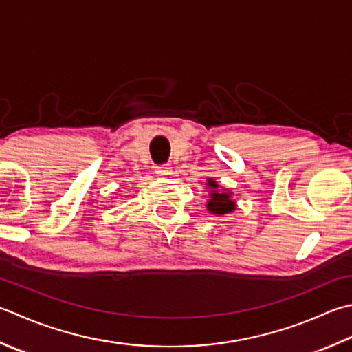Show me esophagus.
<instances>
[{
    "instance_id": "34e87169",
    "label": "esophagus",
    "mask_w": 352,
    "mask_h": 352,
    "mask_svg": "<svg viewBox=\"0 0 352 352\" xmlns=\"http://www.w3.org/2000/svg\"><path fill=\"white\" fill-rule=\"evenodd\" d=\"M155 172L160 177H164V175H169L170 174V168L168 166V164H162V166H157L155 168Z\"/></svg>"
}]
</instances>
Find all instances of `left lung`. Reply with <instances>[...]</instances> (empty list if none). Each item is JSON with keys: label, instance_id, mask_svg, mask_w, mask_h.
<instances>
[{"label": "left lung", "instance_id": "obj_1", "mask_svg": "<svg viewBox=\"0 0 352 352\" xmlns=\"http://www.w3.org/2000/svg\"><path fill=\"white\" fill-rule=\"evenodd\" d=\"M206 189L209 192V199L206 208L217 217L227 215L236 210V201L233 199V192L221 188L213 178H206Z\"/></svg>", "mask_w": 352, "mask_h": 352}]
</instances>
